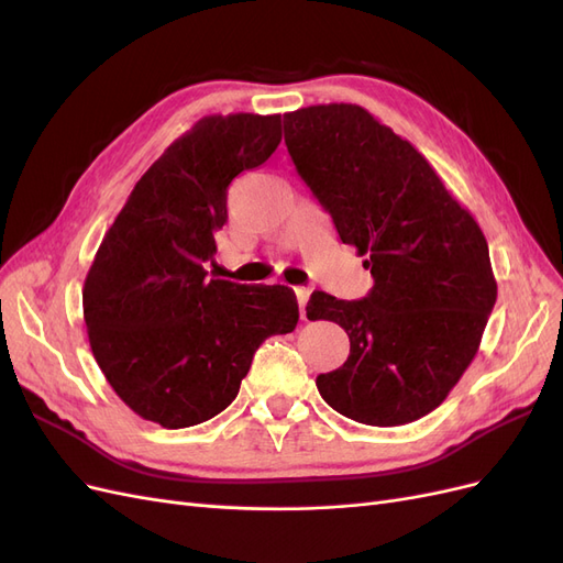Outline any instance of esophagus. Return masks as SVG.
Returning a JSON list of instances; mask_svg holds the SVG:
<instances>
[{
	"instance_id": "1",
	"label": "esophagus",
	"mask_w": 563,
	"mask_h": 563,
	"mask_svg": "<svg viewBox=\"0 0 563 563\" xmlns=\"http://www.w3.org/2000/svg\"><path fill=\"white\" fill-rule=\"evenodd\" d=\"M296 298H298L300 317L305 319V305H308V300H310V288H296Z\"/></svg>"
}]
</instances>
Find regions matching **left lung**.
<instances>
[{"mask_svg":"<svg viewBox=\"0 0 563 563\" xmlns=\"http://www.w3.org/2000/svg\"><path fill=\"white\" fill-rule=\"evenodd\" d=\"M284 141L373 277L362 300L314 291L305 308L350 335L347 362L317 376L319 395L376 428L428 416L472 364L498 298L482 228L430 162L360 106L288 112Z\"/></svg>","mask_w":563,"mask_h":563,"instance_id":"1","label":"left lung"}]
</instances>
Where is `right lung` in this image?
I'll return each mask as SVG.
<instances>
[{
  "label": "right lung",
  "instance_id": "add662e5",
  "mask_svg": "<svg viewBox=\"0 0 563 563\" xmlns=\"http://www.w3.org/2000/svg\"><path fill=\"white\" fill-rule=\"evenodd\" d=\"M279 141L282 114L199 119L135 183L84 282L100 371L133 413L166 430L225 411L263 340L298 323L288 286L207 277L230 183Z\"/></svg>",
  "mask_w": 563,
  "mask_h": 563
}]
</instances>
